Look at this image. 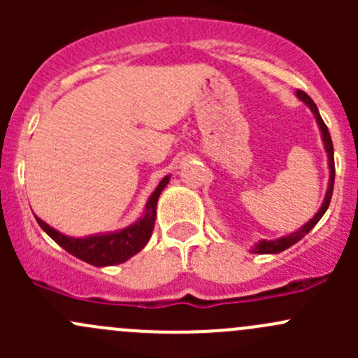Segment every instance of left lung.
<instances>
[{
	"mask_svg": "<svg viewBox=\"0 0 358 358\" xmlns=\"http://www.w3.org/2000/svg\"><path fill=\"white\" fill-rule=\"evenodd\" d=\"M296 96H298L299 100H301L303 103H305L306 107H308L310 110H312L313 117H315L317 121V126H319L320 129V138H322V143H324V149H326V154H327V166H329V182H327V190H326V196H324V201L322 204H320L319 211L315 213V215L312 216V218L308 220V222L305 223L303 227H299L298 230H294V232L287 234V236H282L279 237V239H262L258 241V243H255V246L249 249V252H255V255H277V252H282L286 251L287 248L294 246L298 241H301L303 237L306 236V234L310 232V230L313 229V227L317 225V223L320 222V218L324 216V213L327 211V208H329V202H331V197H333V189H334V149H333V140H331V135H329V129H327L326 122L322 121V117H320L319 114V109H317V106L313 103V100L310 99L308 95H306L305 92H296Z\"/></svg>",
	"mask_w": 358,
	"mask_h": 358,
	"instance_id": "left-lung-1",
	"label": "left lung"
}]
</instances>
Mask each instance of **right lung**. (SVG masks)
Masks as SVG:
<instances>
[{
  "instance_id": "obj_1",
  "label": "right lung",
  "mask_w": 358,
  "mask_h": 358,
  "mask_svg": "<svg viewBox=\"0 0 358 358\" xmlns=\"http://www.w3.org/2000/svg\"><path fill=\"white\" fill-rule=\"evenodd\" d=\"M171 180V175H166L164 178L159 182L150 197L145 202V209H143L142 216L131 225L124 227V229L114 230V232H102L93 234V236L85 237H71L66 234L59 232L57 229L50 227L48 223L43 222L41 218L36 216V222L39 223L43 230L59 244L60 248L66 249L76 258L83 259V262L90 263L93 266H112L119 265V263L128 262L131 256L142 251L149 243L150 236H152L154 223H156V209L157 201L164 187Z\"/></svg>"
}]
</instances>
